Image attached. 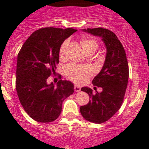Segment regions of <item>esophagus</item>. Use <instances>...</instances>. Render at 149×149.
I'll list each match as a JSON object with an SVG mask.
<instances>
[{
	"instance_id": "34e87169",
	"label": "esophagus",
	"mask_w": 149,
	"mask_h": 149,
	"mask_svg": "<svg viewBox=\"0 0 149 149\" xmlns=\"http://www.w3.org/2000/svg\"><path fill=\"white\" fill-rule=\"evenodd\" d=\"M74 91H75L76 93H79V92H81V88L79 86H77V85H75L74 87Z\"/></svg>"
}]
</instances>
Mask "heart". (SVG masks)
<instances>
[{
	"mask_svg": "<svg viewBox=\"0 0 149 149\" xmlns=\"http://www.w3.org/2000/svg\"><path fill=\"white\" fill-rule=\"evenodd\" d=\"M81 44L83 50L86 53L89 51H94L98 48V43L94 39L91 38H83L81 41ZM67 45V42H64L61 45L60 48V56H63L65 47ZM93 71L91 68L88 66H82L76 64H69L65 68V75L74 82L77 84H81L86 81V79L92 74Z\"/></svg>",
	"mask_w": 149,
	"mask_h": 149,
	"instance_id": "obj_1",
	"label": "heart"
}]
</instances>
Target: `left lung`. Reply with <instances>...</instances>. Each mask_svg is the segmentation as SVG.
I'll return each instance as SVG.
<instances>
[{"label": "left lung", "instance_id": "8db88e82", "mask_svg": "<svg viewBox=\"0 0 149 149\" xmlns=\"http://www.w3.org/2000/svg\"><path fill=\"white\" fill-rule=\"evenodd\" d=\"M81 30L101 38L106 47L103 67L93 80V85L101 87L102 91L93 94V89L83 87L81 91L87 93L90 100L80 107L84 119L101 124L110 119L121 107L128 81V63L125 51L114 33L101 27Z\"/></svg>", "mask_w": 149, "mask_h": 149}]
</instances>
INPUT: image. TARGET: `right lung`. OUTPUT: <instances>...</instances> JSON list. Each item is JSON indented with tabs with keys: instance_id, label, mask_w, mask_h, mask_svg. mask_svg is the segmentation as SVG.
<instances>
[{
	"instance_id": "obj_1",
	"label": "right lung",
	"mask_w": 149,
	"mask_h": 149,
	"mask_svg": "<svg viewBox=\"0 0 149 149\" xmlns=\"http://www.w3.org/2000/svg\"><path fill=\"white\" fill-rule=\"evenodd\" d=\"M76 31L72 28H41L31 34L18 53L17 94L26 113L36 122L56 120L63 101L74 91L71 81L60 80L55 86L48 84L47 79L55 72L61 45Z\"/></svg>"
}]
</instances>
